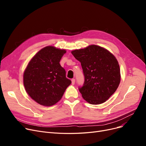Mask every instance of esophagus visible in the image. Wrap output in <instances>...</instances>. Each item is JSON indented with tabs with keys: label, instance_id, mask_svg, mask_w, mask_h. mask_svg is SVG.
I'll use <instances>...</instances> for the list:
<instances>
[{
	"label": "esophagus",
	"instance_id": "obj_1",
	"mask_svg": "<svg viewBox=\"0 0 146 146\" xmlns=\"http://www.w3.org/2000/svg\"><path fill=\"white\" fill-rule=\"evenodd\" d=\"M74 83H75V79H72V85H74Z\"/></svg>",
	"mask_w": 146,
	"mask_h": 146
}]
</instances>
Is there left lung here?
<instances>
[{"label":"left lung","instance_id":"1","mask_svg":"<svg viewBox=\"0 0 146 146\" xmlns=\"http://www.w3.org/2000/svg\"><path fill=\"white\" fill-rule=\"evenodd\" d=\"M71 52L80 62L85 76L83 85L79 89L83 98L92 105L106 101L116 91L121 80L116 57L108 50L96 45Z\"/></svg>","mask_w":146,"mask_h":146}]
</instances>
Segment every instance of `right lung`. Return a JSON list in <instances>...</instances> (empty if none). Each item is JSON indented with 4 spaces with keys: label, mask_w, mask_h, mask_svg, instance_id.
Masks as SVG:
<instances>
[{
    "label": "right lung",
    "mask_w": 146,
    "mask_h": 146,
    "mask_svg": "<svg viewBox=\"0 0 146 146\" xmlns=\"http://www.w3.org/2000/svg\"><path fill=\"white\" fill-rule=\"evenodd\" d=\"M64 49L47 46L31 59L24 73V85L27 94L38 104L51 106L62 98L72 82L60 61Z\"/></svg>",
    "instance_id": "1"
}]
</instances>
